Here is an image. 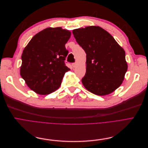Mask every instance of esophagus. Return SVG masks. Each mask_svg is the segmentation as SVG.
<instances>
[{
  "label": "esophagus",
  "instance_id": "obj_1",
  "mask_svg": "<svg viewBox=\"0 0 148 148\" xmlns=\"http://www.w3.org/2000/svg\"><path fill=\"white\" fill-rule=\"evenodd\" d=\"M76 65H77V63H76V62H73V63H72V67H75L76 66Z\"/></svg>",
  "mask_w": 148,
  "mask_h": 148
}]
</instances>
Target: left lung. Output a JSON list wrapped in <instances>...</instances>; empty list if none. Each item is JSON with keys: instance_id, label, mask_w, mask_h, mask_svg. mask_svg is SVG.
I'll return each instance as SVG.
<instances>
[{"instance_id": "obj_1", "label": "left lung", "mask_w": 148, "mask_h": 148, "mask_svg": "<svg viewBox=\"0 0 148 148\" xmlns=\"http://www.w3.org/2000/svg\"><path fill=\"white\" fill-rule=\"evenodd\" d=\"M72 33L86 53L84 86L97 95L112 93L121 85L128 69L123 49L99 26L75 29Z\"/></svg>"}]
</instances>
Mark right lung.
Returning a JSON list of instances; mask_svg holds the SVG:
<instances>
[{"instance_id": "add662e5", "label": "right lung", "mask_w": 148, "mask_h": 148, "mask_svg": "<svg viewBox=\"0 0 148 148\" xmlns=\"http://www.w3.org/2000/svg\"><path fill=\"white\" fill-rule=\"evenodd\" d=\"M70 35L60 27H47L35 35L24 49L20 75L36 93L47 95L60 87L70 70L65 64L69 53L65 45Z\"/></svg>"}]
</instances>
